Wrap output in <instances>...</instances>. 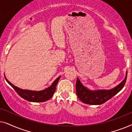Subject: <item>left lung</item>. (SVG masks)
I'll return each mask as SVG.
<instances>
[{
    "label": "left lung",
    "mask_w": 132,
    "mask_h": 132,
    "mask_svg": "<svg viewBox=\"0 0 132 132\" xmlns=\"http://www.w3.org/2000/svg\"><path fill=\"white\" fill-rule=\"evenodd\" d=\"M127 72H126L125 79L116 87L110 90H98V91H90L85 87L77 78L76 84V89L77 97L84 103L92 105L102 104L109 100L112 97L119 93L125 85L127 79Z\"/></svg>",
    "instance_id": "left-lung-1"
}]
</instances>
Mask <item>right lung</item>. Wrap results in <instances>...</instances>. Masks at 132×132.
Instances as JSON below:
<instances>
[{
  "label": "right lung",
  "instance_id": "right-lung-1",
  "mask_svg": "<svg viewBox=\"0 0 132 132\" xmlns=\"http://www.w3.org/2000/svg\"><path fill=\"white\" fill-rule=\"evenodd\" d=\"M59 76L54 81L53 84L50 87L47 88V89L43 90L40 91H29V90H24L21 89L20 88H17V86H14L13 84L7 80L6 77H5V80L6 82L14 88L16 93L19 94L21 97L25 99L26 100H28L29 102H44L46 101L49 100L53 96V94L55 93V91L56 88V86L57 82L60 79Z\"/></svg>",
  "mask_w": 132,
  "mask_h": 132
}]
</instances>
